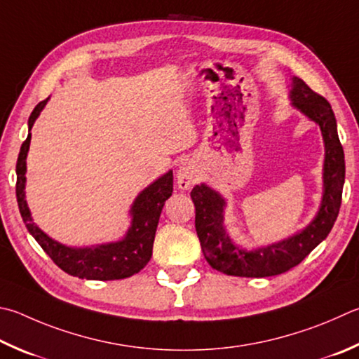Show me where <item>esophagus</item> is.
<instances>
[{"mask_svg": "<svg viewBox=\"0 0 359 359\" xmlns=\"http://www.w3.org/2000/svg\"><path fill=\"white\" fill-rule=\"evenodd\" d=\"M196 182V172H194L193 166L184 163L177 169V185L180 190H190L191 185Z\"/></svg>", "mask_w": 359, "mask_h": 359, "instance_id": "obj_1", "label": "esophagus"}]
</instances>
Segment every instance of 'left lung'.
Instances as JSON below:
<instances>
[{
  "mask_svg": "<svg viewBox=\"0 0 359 359\" xmlns=\"http://www.w3.org/2000/svg\"><path fill=\"white\" fill-rule=\"evenodd\" d=\"M292 105L318 123L325 142L323 198L316 218L281 242L246 251L231 240L224 229L226 201L204 184L196 185L191 199L196 207V232L202 252L212 269L232 276L266 278L281 275L297 266L314 248L328 237L339 215L345 180L344 149L337 136L336 117L327 99L314 93L302 78H292Z\"/></svg>",
  "mask_w": 359,
  "mask_h": 359,
  "instance_id": "left-lung-1",
  "label": "left lung"
}]
</instances>
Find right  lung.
Segmentation results:
<instances>
[{
    "instance_id": "add662e5",
    "label": "right lung",
    "mask_w": 359,
    "mask_h": 359,
    "mask_svg": "<svg viewBox=\"0 0 359 359\" xmlns=\"http://www.w3.org/2000/svg\"><path fill=\"white\" fill-rule=\"evenodd\" d=\"M47 102L48 99L42 100L32 109L28 121L29 130L34 126L37 116L41 114ZM29 142L31 133H28V138L22 144L17 160V202L26 229L29 231L31 236L36 238V242L42 246V250L48 254L51 260L72 276L81 279H99V281L130 278L144 269L152 257L154 238L163 205L172 194V171L161 175L152 185H149L146 190L138 194L132 205V210H130L133 217L132 226L128 227L126 237L119 242L89 248H70L50 238L47 233L32 223L31 212L25 199L26 155L29 151Z\"/></svg>"
}]
</instances>
